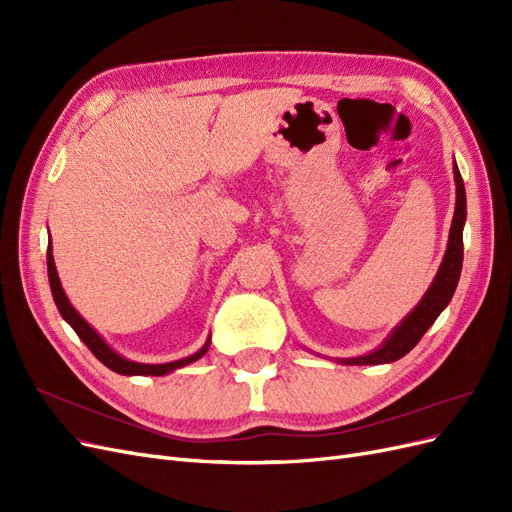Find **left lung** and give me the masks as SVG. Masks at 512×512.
Segmentation results:
<instances>
[{
    "mask_svg": "<svg viewBox=\"0 0 512 512\" xmlns=\"http://www.w3.org/2000/svg\"><path fill=\"white\" fill-rule=\"evenodd\" d=\"M455 185H457V203H455V215L451 232H448V245L446 254L442 258V265L433 277L429 290L412 312L399 322V327L393 329V333L384 339V344L363 356H354V359H339L342 365H382L393 363L401 356H406L421 337L427 333L436 318L442 314V309L451 303L455 288L459 284L461 265H463V224H466V188H463V179L457 164L453 166Z\"/></svg>",
    "mask_w": 512,
    "mask_h": 512,
    "instance_id": "1",
    "label": "left lung"
}]
</instances>
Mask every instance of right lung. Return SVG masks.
<instances>
[{"instance_id":"right-lung-1","label":"right lung","mask_w":512,"mask_h":512,"mask_svg":"<svg viewBox=\"0 0 512 512\" xmlns=\"http://www.w3.org/2000/svg\"><path fill=\"white\" fill-rule=\"evenodd\" d=\"M46 269H49V284H51V292H53V299H55V305L59 309L61 318H64L70 327L74 329V333L79 335L83 339V344L94 352L96 359L100 363H104L108 369L117 371V374L121 376H164V374H170V371H175L179 367H185L190 365L194 361H198L200 356H205V352L209 350V339L205 342V346L200 348L198 352H194L192 356H185V359H179V361H173V363H158V365H149V363H134V361H128L123 359L121 354H117L111 346H108L104 339L89 327L87 320L76 312V309L72 307V303L68 301L64 288H61V282H59V275H57V269H55V260H53V247L49 245V250H46Z\"/></svg>"}]
</instances>
